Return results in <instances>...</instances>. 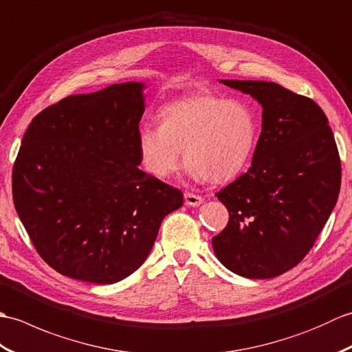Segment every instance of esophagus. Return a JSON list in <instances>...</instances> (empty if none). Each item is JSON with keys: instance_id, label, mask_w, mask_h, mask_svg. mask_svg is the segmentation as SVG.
I'll list each match as a JSON object with an SVG mask.
<instances>
[{"instance_id": "obj_1", "label": "esophagus", "mask_w": 352, "mask_h": 352, "mask_svg": "<svg viewBox=\"0 0 352 352\" xmlns=\"http://www.w3.org/2000/svg\"><path fill=\"white\" fill-rule=\"evenodd\" d=\"M184 203L188 204V206L197 207V206H199L201 203H203V197L195 195V193H192V192H186L184 193Z\"/></svg>"}]
</instances>
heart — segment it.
Wrapping results in <instances>:
<instances>
[{"label": "heart", "mask_w": 352, "mask_h": 352, "mask_svg": "<svg viewBox=\"0 0 352 352\" xmlns=\"http://www.w3.org/2000/svg\"><path fill=\"white\" fill-rule=\"evenodd\" d=\"M257 139V118L248 104L201 92L168 102L159 126L139 131L138 149L144 168L157 178L175 174L184 149L193 178L226 183L248 166Z\"/></svg>", "instance_id": "obj_1"}]
</instances>
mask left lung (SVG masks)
I'll return each mask as SVG.
<instances>
[{
    "label": "left lung",
    "instance_id": "1",
    "mask_svg": "<svg viewBox=\"0 0 352 352\" xmlns=\"http://www.w3.org/2000/svg\"><path fill=\"white\" fill-rule=\"evenodd\" d=\"M261 107L251 168L216 193L228 223L212 239L231 272L272 278L313 248L340 192L342 164L328 119L309 96L271 81L223 80Z\"/></svg>",
    "mask_w": 352,
    "mask_h": 352
}]
</instances>
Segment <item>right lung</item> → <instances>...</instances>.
Segmentation results:
<instances>
[{"instance_id":"add662e5","label":"right lung","mask_w":352,"mask_h":352,"mask_svg":"<svg viewBox=\"0 0 352 352\" xmlns=\"http://www.w3.org/2000/svg\"><path fill=\"white\" fill-rule=\"evenodd\" d=\"M140 83L71 95L33 118L13 164V204L45 263L111 284L151 251L180 189L139 169Z\"/></svg>"}]
</instances>
